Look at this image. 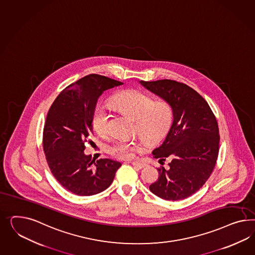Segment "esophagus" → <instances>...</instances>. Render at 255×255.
<instances>
[{
	"label": "esophagus",
	"instance_id": "34e87169",
	"mask_svg": "<svg viewBox=\"0 0 255 255\" xmlns=\"http://www.w3.org/2000/svg\"><path fill=\"white\" fill-rule=\"evenodd\" d=\"M131 164H132L134 167H138V168H143V167L146 166L144 163H141V162H132Z\"/></svg>",
	"mask_w": 255,
	"mask_h": 255
}]
</instances>
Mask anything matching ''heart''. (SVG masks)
Returning <instances> with one entry per match:
<instances>
[{
	"label": "heart",
	"mask_w": 255,
	"mask_h": 255,
	"mask_svg": "<svg viewBox=\"0 0 255 255\" xmlns=\"http://www.w3.org/2000/svg\"><path fill=\"white\" fill-rule=\"evenodd\" d=\"M111 102L118 111L136 119L138 135L151 144L165 138L173 123L172 106L166 101L155 102L152 96L140 90L129 89L118 92L112 97ZM111 117L106 105L98 103L95 106L91 123L99 135L107 136L109 134ZM144 149L145 145L142 142L120 138L110 144L108 152L118 159L128 160Z\"/></svg>",
	"instance_id": "1"
}]
</instances>
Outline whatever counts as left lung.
<instances>
[{"label": "left lung", "mask_w": 255, "mask_h": 255, "mask_svg": "<svg viewBox=\"0 0 255 255\" xmlns=\"http://www.w3.org/2000/svg\"><path fill=\"white\" fill-rule=\"evenodd\" d=\"M140 84L168 102L174 119L153 157L168 163L157 168L158 179L149 188L165 200H182L200 189L210 178L218 158L219 128L216 117L203 97L189 86L169 79Z\"/></svg>", "instance_id": "obj_1"}]
</instances>
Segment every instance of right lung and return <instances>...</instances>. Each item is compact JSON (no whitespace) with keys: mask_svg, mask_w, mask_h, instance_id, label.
<instances>
[{"mask_svg":"<svg viewBox=\"0 0 255 255\" xmlns=\"http://www.w3.org/2000/svg\"><path fill=\"white\" fill-rule=\"evenodd\" d=\"M123 85L100 74H88L64 88L52 103L43 132V147L52 174L66 190L92 196L107 189L121 163L91 160L84 153L91 141V116L103 91Z\"/></svg>","mask_w":255,"mask_h":255,"instance_id":"obj_1","label":"right lung"}]
</instances>
